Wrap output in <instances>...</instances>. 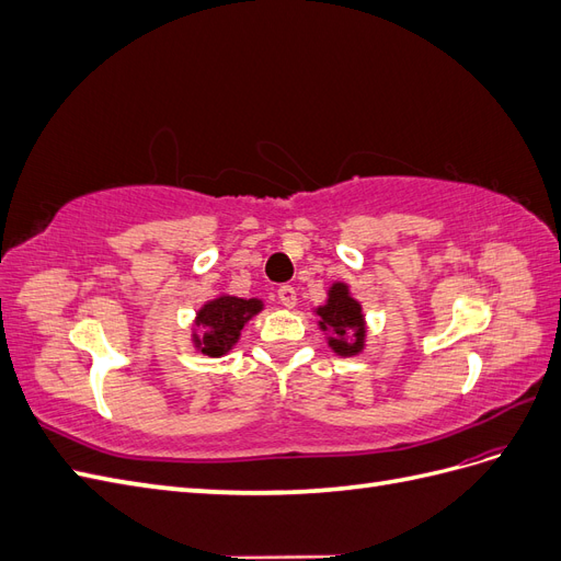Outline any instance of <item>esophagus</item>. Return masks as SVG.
<instances>
[{
    "label": "esophagus",
    "mask_w": 561,
    "mask_h": 561,
    "mask_svg": "<svg viewBox=\"0 0 561 561\" xmlns=\"http://www.w3.org/2000/svg\"><path fill=\"white\" fill-rule=\"evenodd\" d=\"M278 299H280L283 307L295 309V307H297V293H295V287H293V285H280V287H278Z\"/></svg>",
    "instance_id": "1"
}]
</instances>
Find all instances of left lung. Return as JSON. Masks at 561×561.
I'll list each match as a JSON object with an SVG mask.
<instances>
[{"label": "left lung", "mask_w": 561, "mask_h": 561, "mask_svg": "<svg viewBox=\"0 0 561 561\" xmlns=\"http://www.w3.org/2000/svg\"><path fill=\"white\" fill-rule=\"evenodd\" d=\"M318 316V330L325 334V342L332 353L342 358H353L365 351L367 342V320L363 304L351 295V285L334 280L328 287V297L320 307L313 309Z\"/></svg>", "instance_id": "1"}]
</instances>
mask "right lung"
I'll use <instances>...</instances> for the list:
<instances>
[{"label": "right lung", "mask_w": 561, "mask_h": 561, "mask_svg": "<svg viewBox=\"0 0 561 561\" xmlns=\"http://www.w3.org/2000/svg\"><path fill=\"white\" fill-rule=\"evenodd\" d=\"M264 311V301L257 297H236L219 293L208 299L194 316L192 346L208 358H222L241 339V330L257 313Z\"/></svg>", "instance_id": "1"}]
</instances>
